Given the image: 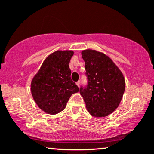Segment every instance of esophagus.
<instances>
[{
  "label": "esophagus",
  "mask_w": 154,
  "mask_h": 154,
  "mask_svg": "<svg viewBox=\"0 0 154 154\" xmlns=\"http://www.w3.org/2000/svg\"><path fill=\"white\" fill-rule=\"evenodd\" d=\"M80 83H81V82H80V81H77L76 82V85H78V86H80Z\"/></svg>",
  "instance_id": "obj_1"
}]
</instances>
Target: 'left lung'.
Returning <instances> with one entry per match:
<instances>
[{
	"label": "left lung",
	"instance_id": "8db88e82",
	"mask_svg": "<svg viewBox=\"0 0 154 154\" xmlns=\"http://www.w3.org/2000/svg\"><path fill=\"white\" fill-rule=\"evenodd\" d=\"M88 85L80 88L92 116L106 117L117 108L125 90L122 73L109 57L93 49L82 51Z\"/></svg>",
	"mask_w": 154,
	"mask_h": 154
}]
</instances>
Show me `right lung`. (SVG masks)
Instances as JSON below:
<instances>
[{
  "label": "right lung",
  "instance_id": "right-lung-1",
  "mask_svg": "<svg viewBox=\"0 0 154 154\" xmlns=\"http://www.w3.org/2000/svg\"><path fill=\"white\" fill-rule=\"evenodd\" d=\"M71 50L56 51L46 58L31 82V93L37 106L49 115L65 109L70 97L79 92L71 79Z\"/></svg>",
  "mask_w": 154,
  "mask_h": 154
}]
</instances>
